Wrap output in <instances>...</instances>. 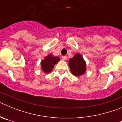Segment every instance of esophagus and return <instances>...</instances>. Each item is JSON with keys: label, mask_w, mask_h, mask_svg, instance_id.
Wrapping results in <instances>:
<instances>
[{"label": "esophagus", "mask_w": 122, "mask_h": 122, "mask_svg": "<svg viewBox=\"0 0 122 122\" xmlns=\"http://www.w3.org/2000/svg\"><path fill=\"white\" fill-rule=\"evenodd\" d=\"M62 59L63 60H66V59H67V57H66V56H62Z\"/></svg>", "instance_id": "esophagus-1"}]
</instances>
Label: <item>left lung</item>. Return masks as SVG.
<instances>
[{"label": "left lung", "mask_w": 122, "mask_h": 122, "mask_svg": "<svg viewBox=\"0 0 122 122\" xmlns=\"http://www.w3.org/2000/svg\"><path fill=\"white\" fill-rule=\"evenodd\" d=\"M69 66L72 74L79 76L86 72V64L80 54H76L69 60Z\"/></svg>", "instance_id": "1"}]
</instances>
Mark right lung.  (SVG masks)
<instances>
[{
    "label": "right lung",
    "instance_id": "add662e5",
    "mask_svg": "<svg viewBox=\"0 0 122 122\" xmlns=\"http://www.w3.org/2000/svg\"><path fill=\"white\" fill-rule=\"evenodd\" d=\"M60 58L59 57H55L52 54L48 55L45 57V59L41 62V66L42 70L45 73H50L54 68L55 65L59 62Z\"/></svg>",
    "mask_w": 122,
    "mask_h": 122
}]
</instances>
